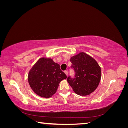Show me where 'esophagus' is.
<instances>
[{"mask_svg":"<svg viewBox=\"0 0 128 128\" xmlns=\"http://www.w3.org/2000/svg\"><path fill=\"white\" fill-rule=\"evenodd\" d=\"M64 72L65 73V74L67 76H68V72L67 71V70H65Z\"/></svg>","mask_w":128,"mask_h":128,"instance_id":"esophagus-1","label":"esophagus"}]
</instances>
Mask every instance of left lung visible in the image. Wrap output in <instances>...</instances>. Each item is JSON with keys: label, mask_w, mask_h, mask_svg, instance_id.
<instances>
[{"label": "left lung", "mask_w": 128, "mask_h": 128, "mask_svg": "<svg viewBox=\"0 0 128 128\" xmlns=\"http://www.w3.org/2000/svg\"><path fill=\"white\" fill-rule=\"evenodd\" d=\"M72 68L75 72L74 78L69 76L67 82L73 91L80 96L90 94L97 88L101 80V68L94 58L84 52L72 56Z\"/></svg>", "instance_id": "obj_1"}]
</instances>
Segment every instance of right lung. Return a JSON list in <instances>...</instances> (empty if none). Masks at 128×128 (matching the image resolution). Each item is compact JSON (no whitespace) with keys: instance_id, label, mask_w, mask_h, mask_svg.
<instances>
[{"instance_id":"obj_1","label":"right lung","mask_w":128,"mask_h":128,"mask_svg":"<svg viewBox=\"0 0 128 128\" xmlns=\"http://www.w3.org/2000/svg\"><path fill=\"white\" fill-rule=\"evenodd\" d=\"M66 78L59 64L51 58H42L29 71L28 82L36 94L41 97L50 98L56 92L61 81Z\"/></svg>"}]
</instances>
